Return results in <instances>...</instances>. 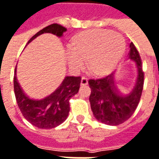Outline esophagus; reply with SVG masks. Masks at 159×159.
<instances>
[{
  "label": "esophagus",
  "mask_w": 159,
  "mask_h": 159,
  "mask_svg": "<svg viewBox=\"0 0 159 159\" xmlns=\"http://www.w3.org/2000/svg\"><path fill=\"white\" fill-rule=\"evenodd\" d=\"M88 84V80L86 77H82L81 79V85L84 86V85H87Z\"/></svg>",
  "instance_id": "34e87169"
}]
</instances>
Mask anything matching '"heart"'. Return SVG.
<instances>
[{
    "label": "heart",
    "mask_w": 159,
    "mask_h": 159,
    "mask_svg": "<svg viewBox=\"0 0 159 159\" xmlns=\"http://www.w3.org/2000/svg\"><path fill=\"white\" fill-rule=\"evenodd\" d=\"M66 60L73 71L84 69L95 75H106L121 58L125 41L117 33L107 30H90L75 37L68 45Z\"/></svg>",
    "instance_id": "heart-1"
}]
</instances>
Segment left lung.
<instances>
[{
	"instance_id": "1",
	"label": "left lung",
	"mask_w": 159,
	"mask_h": 159,
	"mask_svg": "<svg viewBox=\"0 0 159 159\" xmlns=\"http://www.w3.org/2000/svg\"><path fill=\"white\" fill-rule=\"evenodd\" d=\"M129 57L135 62L138 67V77L132 92L125 95L120 93L114 85L112 75L88 81L91 88L89 101L93 116L107 125L116 126L126 121L134 113L141 97L144 84L141 58L132 42L129 44Z\"/></svg>"
}]
</instances>
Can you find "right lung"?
<instances>
[{"instance_id":"right-lung-1","label":"right lung","mask_w":159,"mask_h":159,"mask_svg":"<svg viewBox=\"0 0 159 159\" xmlns=\"http://www.w3.org/2000/svg\"><path fill=\"white\" fill-rule=\"evenodd\" d=\"M65 31H66L65 27L57 23L51 24L35 34L30 41L43 33H52L61 37ZM13 83L16 101L24 118L37 128L52 129L60 125L66 120L70 111L69 100L78 93L81 77L66 76L59 87L41 100L30 99L27 96L16 76H14Z\"/></svg>"}]
</instances>
